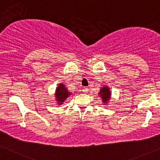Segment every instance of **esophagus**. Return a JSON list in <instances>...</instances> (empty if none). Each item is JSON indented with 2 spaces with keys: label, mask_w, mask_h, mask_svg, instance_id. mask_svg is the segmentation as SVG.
Here are the masks:
<instances>
[{
  "label": "esophagus",
  "mask_w": 160,
  "mask_h": 160,
  "mask_svg": "<svg viewBox=\"0 0 160 160\" xmlns=\"http://www.w3.org/2000/svg\"><path fill=\"white\" fill-rule=\"evenodd\" d=\"M82 92L83 93H87L88 91V88L87 87H84V88H82Z\"/></svg>",
  "instance_id": "1"
}]
</instances>
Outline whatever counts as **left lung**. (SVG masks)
<instances>
[{"label": "left lung", "instance_id": "left-lung-1", "mask_svg": "<svg viewBox=\"0 0 160 160\" xmlns=\"http://www.w3.org/2000/svg\"><path fill=\"white\" fill-rule=\"evenodd\" d=\"M99 94H100V96H102V98L103 99V102L107 103L109 99L111 93H110L109 88L105 86L101 89V91H99Z\"/></svg>", "mask_w": 160, "mask_h": 160}]
</instances>
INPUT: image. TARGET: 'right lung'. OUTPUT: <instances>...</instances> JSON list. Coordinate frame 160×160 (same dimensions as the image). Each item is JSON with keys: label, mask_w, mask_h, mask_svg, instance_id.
Listing matches in <instances>:
<instances>
[{"label": "right lung", "mask_w": 160, "mask_h": 160, "mask_svg": "<svg viewBox=\"0 0 160 160\" xmlns=\"http://www.w3.org/2000/svg\"><path fill=\"white\" fill-rule=\"evenodd\" d=\"M70 96V93H69L67 89L65 88V85L63 84H59L57 88V91H56V97H57V100L58 102H60V104H62L64 101Z\"/></svg>", "instance_id": "add662e5"}]
</instances>
